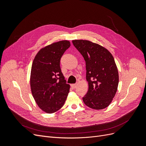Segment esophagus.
<instances>
[{"instance_id": "1", "label": "esophagus", "mask_w": 146, "mask_h": 146, "mask_svg": "<svg viewBox=\"0 0 146 146\" xmlns=\"http://www.w3.org/2000/svg\"><path fill=\"white\" fill-rule=\"evenodd\" d=\"M77 84H72L71 85V87L74 88V89H75V88L77 87Z\"/></svg>"}]
</instances>
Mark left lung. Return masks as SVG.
Instances as JSON below:
<instances>
[{
	"label": "left lung",
	"instance_id": "left-lung-1",
	"mask_svg": "<svg viewBox=\"0 0 146 146\" xmlns=\"http://www.w3.org/2000/svg\"><path fill=\"white\" fill-rule=\"evenodd\" d=\"M74 46L86 63L88 91L83 98L88 107L102 110L110 105L117 90L119 74L112 54L107 48L88 40L75 39Z\"/></svg>",
	"mask_w": 146,
	"mask_h": 146
}]
</instances>
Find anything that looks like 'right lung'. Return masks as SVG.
<instances>
[{"mask_svg": "<svg viewBox=\"0 0 146 146\" xmlns=\"http://www.w3.org/2000/svg\"><path fill=\"white\" fill-rule=\"evenodd\" d=\"M70 42L63 40L42 48L33 61L30 88L38 107L46 113H54L62 108L69 92L61 72L60 63Z\"/></svg>", "mask_w": 146, "mask_h": 146, "instance_id": "right-lung-1", "label": "right lung"}]
</instances>
